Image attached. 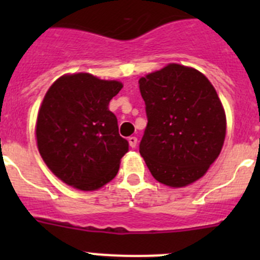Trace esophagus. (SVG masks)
Segmentation results:
<instances>
[{
  "mask_svg": "<svg viewBox=\"0 0 260 260\" xmlns=\"http://www.w3.org/2000/svg\"><path fill=\"white\" fill-rule=\"evenodd\" d=\"M128 142H129V146L132 147V148H136V146H137V137H129L128 138Z\"/></svg>",
  "mask_w": 260,
  "mask_h": 260,
  "instance_id": "esophagus-1",
  "label": "esophagus"
}]
</instances>
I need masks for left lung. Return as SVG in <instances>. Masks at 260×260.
Here are the masks:
<instances>
[{
  "label": "left lung",
  "mask_w": 260,
  "mask_h": 260,
  "mask_svg": "<svg viewBox=\"0 0 260 260\" xmlns=\"http://www.w3.org/2000/svg\"><path fill=\"white\" fill-rule=\"evenodd\" d=\"M138 83L148 120L140 153L152 176L170 187L195 182L224 145L226 118L216 90L203 73L180 64Z\"/></svg>",
  "instance_id": "obj_1"
}]
</instances>
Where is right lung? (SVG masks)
Masks as SVG:
<instances>
[{
    "instance_id": "obj_1",
    "label": "right lung",
    "mask_w": 260,
    "mask_h": 260,
    "mask_svg": "<svg viewBox=\"0 0 260 260\" xmlns=\"http://www.w3.org/2000/svg\"><path fill=\"white\" fill-rule=\"evenodd\" d=\"M122 88L120 81L78 73L62 75L46 91L36 122L38 148L67 185L94 191L117 175L128 142L108 106Z\"/></svg>"
}]
</instances>
